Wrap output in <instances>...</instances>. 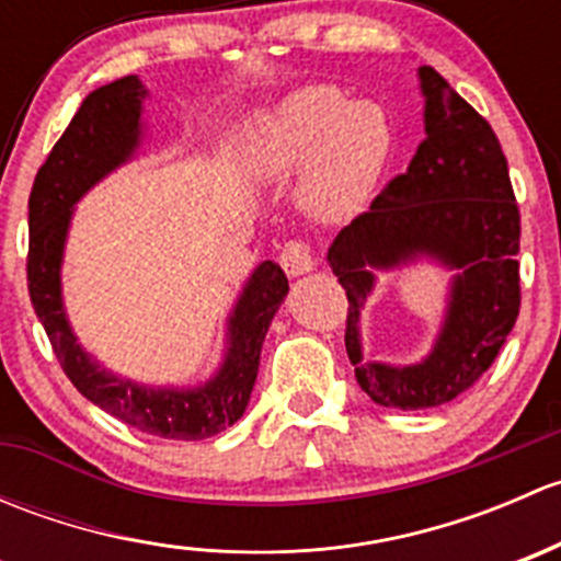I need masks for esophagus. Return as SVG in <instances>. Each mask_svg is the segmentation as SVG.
Masks as SVG:
<instances>
[{
	"label": "esophagus",
	"mask_w": 561,
	"mask_h": 561,
	"mask_svg": "<svg viewBox=\"0 0 561 561\" xmlns=\"http://www.w3.org/2000/svg\"><path fill=\"white\" fill-rule=\"evenodd\" d=\"M279 263H282V268H285L287 274H290V276L309 274V271L314 268V254H312V247H309L307 241H301V239L287 241V244L282 247Z\"/></svg>",
	"instance_id": "34e87169"
}]
</instances>
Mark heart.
<instances>
[{"instance_id": "obj_1", "label": "heart", "mask_w": 561, "mask_h": 561, "mask_svg": "<svg viewBox=\"0 0 561 561\" xmlns=\"http://www.w3.org/2000/svg\"><path fill=\"white\" fill-rule=\"evenodd\" d=\"M393 129L371 100L347 103L333 87H304L257 116L247 140L249 168L268 181L304 175V203L320 219L358 211L388 165Z\"/></svg>"}]
</instances>
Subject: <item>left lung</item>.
Returning a JSON list of instances; mask_svg holds the SVG:
<instances>
[{
    "label": "left lung",
    "mask_w": 561,
    "mask_h": 561,
    "mask_svg": "<svg viewBox=\"0 0 561 561\" xmlns=\"http://www.w3.org/2000/svg\"><path fill=\"white\" fill-rule=\"evenodd\" d=\"M426 138L410 168L390 179L369 211L339 230L328 263L347 293L344 344L355 380L371 401L393 410H426L454 401L489 371L522 309L518 241L522 214L507 160L491 124L434 67H421ZM432 253L462 274L435 353L417 367L364 365L357 317L374 277L369 264Z\"/></svg>",
    "instance_id": "8db88e82"
}]
</instances>
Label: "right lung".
<instances>
[{
    "label": "right lung",
    "instance_id": "add662e5",
    "mask_svg": "<svg viewBox=\"0 0 561 561\" xmlns=\"http://www.w3.org/2000/svg\"><path fill=\"white\" fill-rule=\"evenodd\" d=\"M146 89L135 76L94 89L39 165L30 195V254L26 282L35 314L70 382L138 432L162 439H206L225 432L244 415L265 331L287 296V276L274 260H265L249 279L239 307L230 317L228 360L208 386L197 390H154L118 380L100 369L81 350L65 320L59 293V263L70 208L107 171L122 165L140 135V100Z\"/></svg>",
    "mask_w": 561,
    "mask_h": 561
}]
</instances>
